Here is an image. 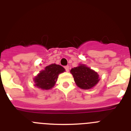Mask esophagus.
<instances>
[{"instance_id":"1","label":"esophagus","mask_w":131,"mask_h":131,"mask_svg":"<svg viewBox=\"0 0 131 131\" xmlns=\"http://www.w3.org/2000/svg\"><path fill=\"white\" fill-rule=\"evenodd\" d=\"M64 68H65V69H66V71H68V72L69 71V66H65Z\"/></svg>"}]
</instances>
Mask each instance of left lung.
<instances>
[{"label":"left lung","instance_id":"left-lung-1","mask_svg":"<svg viewBox=\"0 0 131 131\" xmlns=\"http://www.w3.org/2000/svg\"><path fill=\"white\" fill-rule=\"evenodd\" d=\"M70 72L76 84L82 89H91L100 81L98 73L85 65L80 64L78 67L72 68Z\"/></svg>","mask_w":131,"mask_h":131}]
</instances>
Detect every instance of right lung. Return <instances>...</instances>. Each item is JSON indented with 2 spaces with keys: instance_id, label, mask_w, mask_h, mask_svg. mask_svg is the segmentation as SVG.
<instances>
[{
  "instance_id": "right-lung-1",
  "label": "right lung",
  "mask_w": 131,
  "mask_h": 131,
  "mask_svg": "<svg viewBox=\"0 0 131 131\" xmlns=\"http://www.w3.org/2000/svg\"><path fill=\"white\" fill-rule=\"evenodd\" d=\"M65 71V69L60 65L52 63L40 71L34 78L35 86L42 90H48L54 86L58 75Z\"/></svg>"
}]
</instances>
